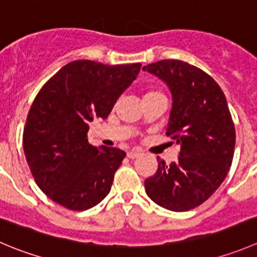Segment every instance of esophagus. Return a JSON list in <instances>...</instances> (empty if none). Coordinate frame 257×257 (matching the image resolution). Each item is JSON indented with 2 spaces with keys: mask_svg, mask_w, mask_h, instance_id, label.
<instances>
[{
  "mask_svg": "<svg viewBox=\"0 0 257 257\" xmlns=\"http://www.w3.org/2000/svg\"><path fill=\"white\" fill-rule=\"evenodd\" d=\"M141 156V152L138 151H129L126 152V157L131 159H134V158H138V157Z\"/></svg>",
  "mask_w": 257,
  "mask_h": 257,
  "instance_id": "34e87169",
  "label": "esophagus"
}]
</instances>
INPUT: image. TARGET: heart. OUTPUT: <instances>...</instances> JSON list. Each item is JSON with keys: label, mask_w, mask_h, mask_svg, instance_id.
<instances>
[{"label": "heart", "mask_w": 257, "mask_h": 257, "mask_svg": "<svg viewBox=\"0 0 257 257\" xmlns=\"http://www.w3.org/2000/svg\"><path fill=\"white\" fill-rule=\"evenodd\" d=\"M151 93H156V91H151Z\"/></svg>", "instance_id": "heart-1"}]
</instances>
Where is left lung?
<instances>
[{
  "mask_svg": "<svg viewBox=\"0 0 257 257\" xmlns=\"http://www.w3.org/2000/svg\"><path fill=\"white\" fill-rule=\"evenodd\" d=\"M172 94L167 136L181 152L177 162L158 159L146 179L148 197L161 207L183 212L211 197L230 171L236 133L226 96L208 74L181 60H161L143 66Z\"/></svg>",
  "mask_w": 257,
  "mask_h": 257,
  "instance_id": "1",
  "label": "left lung"
}]
</instances>
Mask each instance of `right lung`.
I'll return each mask as SVG.
<instances>
[{"label": "right lung", "mask_w": 257, "mask_h": 257, "mask_svg": "<svg viewBox=\"0 0 257 257\" xmlns=\"http://www.w3.org/2000/svg\"><path fill=\"white\" fill-rule=\"evenodd\" d=\"M141 68L139 62L104 65L76 60L39 91L26 119L24 151L35 182L54 202L84 211L110 192L125 152L89 144V123L108 118Z\"/></svg>", "instance_id": "add662e5"}]
</instances>
